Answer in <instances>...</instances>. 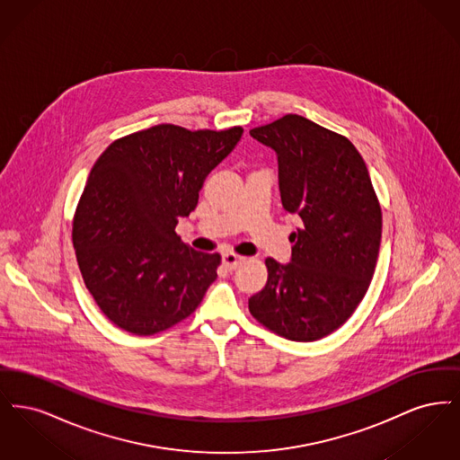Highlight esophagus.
<instances>
[{
  "mask_svg": "<svg viewBox=\"0 0 460 460\" xmlns=\"http://www.w3.org/2000/svg\"><path fill=\"white\" fill-rule=\"evenodd\" d=\"M244 261H246L244 257H240V255H236V253H224V257H222V263H224V267H226L227 270L238 269Z\"/></svg>",
  "mask_w": 460,
  "mask_h": 460,
  "instance_id": "1",
  "label": "esophagus"
}]
</instances>
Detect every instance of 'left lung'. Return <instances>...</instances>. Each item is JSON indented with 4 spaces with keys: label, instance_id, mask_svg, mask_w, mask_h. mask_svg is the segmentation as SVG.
<instances>
[{
    "label": "left lung",
    "instance_id": "1",
    "mask_svg": "<svg viewBox=\"0 0 460 460\" xmlns=\"http://www.w3.org/2000/svg\"><path fill=\"white\" fill-rule=\"evenodd\" d=\"M250 134L278 154L283 207L304 226L289 236L291 262L265 261L267 285L248 308L286 340L315 341L343 326L369 289L381 205L349 137L296 113Z\"/></svg>",
    "mask_w": 460,
    "mask_h": 460
}]
</instances>
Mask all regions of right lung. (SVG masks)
<instances>
[{
	"instance_id": "1",
	"label": "right lung",
	"mask_w": 460,
	"mask_h": 460,
	"mask_svg": "<svg viewBox=\"0 0 460 460\" xmlns=\"http://www.w3.org/2000/svg\"><path fill=\"white\" fill-rule=\"evenodd\" d=\"M243 128L190 131L158 124L115 139L89 172L72 222L84 285L110 323L137 336L190 317L217 279L219 253L175 233L207 174L233 152Z\"/></svg>"
}]
</instances>
